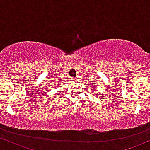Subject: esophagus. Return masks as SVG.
<instances>
[{
    "label": "esophagus",
    "instance_id": "obj_1",
    "mask_svg": "<svg viewBox=\"0 0 150 150\" xmlns=\"http://www.w3.org/2000/svg\"><path fill=\"white\" fill-rule=\"evenodd\" d=\"M76 78H72V80H74V81H76Z\"/></svg>",
    "mask_w": 150,
    "mask_h": 150
}]
</instances>
